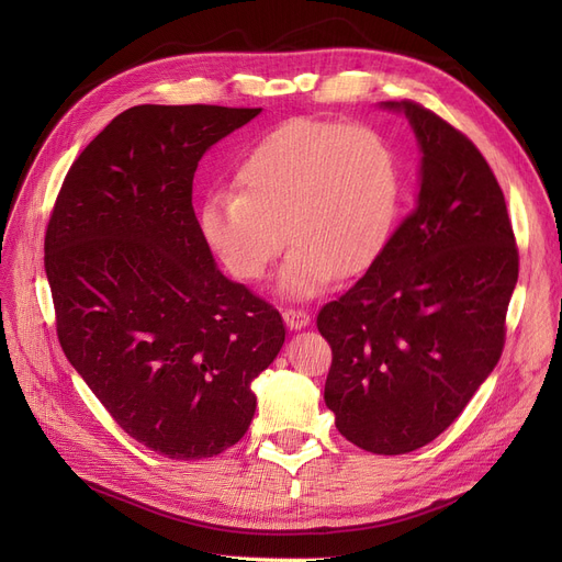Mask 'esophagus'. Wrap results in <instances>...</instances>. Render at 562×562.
Listing matches in <instances>:
<instances>
[{
  "instance_id": "obj_1",
  "label": "esophagus",
  "mask_w": 562,
  "mask_h": 562,
  "mask_svg": "<svg viewBox=\"0 0 562 562\" xmlns=\"http://www.w3.org/2000/svg\"><path fill=\"white\" fill-rule=\"evenodd\" d=\"M282 316H284L286 326H289L291 330H301V328H305L307 323L312 321L310 312H305V310H301V307H282Z\"/></svg>"
}]
</instances>
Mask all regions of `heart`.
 <instances>
[{
	"mask_svg": "<svg viewBox=\"0 0 562 562\" xmlns=\"http://www.w3.org/2000/svg\"><path fill=\"white\" fill-rule=\"evenodd\" d=\"M401 200L390 143L360 125L291 121L266 134L204 202L200 227L232 278H266L286 244L280 286L310 299L335 278L369 271L385 250Z\"/></svg>",
	"mask_w": 562,
	"mask_h": 562,
	"instance_id": "obj_1",
	"label": "heart"
}]
</instances>
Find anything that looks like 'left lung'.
Returning <instances> with one entry per match:
<instances>
[{
	"label": "left lung",
	"instance_id": "8db88e82",
	"mask_svg": "<svg viewBox=\"0 0 562 562\" xmlns=\"http://www.w3.org/2000/svg\"><path fill=\"white\" fill-rule=\"evenodd\" d=\"M385 106L405 111L419 138V198L316 328L333 348L323 398L337 430L401 456L445 432L496 367L519 250L479 147L419 102Z\"/></svg>",
	"mask_w": 562,
	"mask_h": 562
}]
</instances>
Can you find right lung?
Listing matches in <instances>:
<instances>
[{"instance_id": "right-lung-1", "label": "right lung", "mask_w": 562, "mask_h": 562, "mask_svg": "<svg viewBox=\"0 0 562 562\" xmlns=\"http://www.w3.org/2000/svg\"><path fill=\"white\" fill-rule=\"evenodd\" d=\"M259 111H123L70 166L45 232L66 358L117 426L172 460L246 435L250 382L284 344L280 312L216 269L191 202L202 155Z\"/></svg>"}]
</instances>
